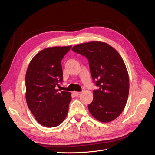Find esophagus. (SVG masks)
I'll return each mask as SVG.
<instances>
[{
    "instance_id": "1",
    "label": "esophagus",
    "mask_w": 155,
    "mask_h": 155,
    "mask_svg": "<svg viewBox=\"0 0 155 155\" xmlns=\"http://www.w3.org/2000/svg\"><path fill=\"white\" fill-rule=\"evenodd\" d=\"M73 94H74L75 96H77L80 95L81 93L80 92H76V91H74V92H73Z\"/></svg>"
}]
</instances>
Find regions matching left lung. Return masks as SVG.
<instances>
[{"mask_svg": "<svg viewBox=\"0 0 155 155\" xmlns=\"http://www.w3.org/2000/svg\"><path fill=\"white\" fill-rule=\"evenodd\" d=\"M72 50L88 59L89 67L98 90L88 109L101 122L113 121L121 114L129 92V78L122 58L110 45L92 41L73 46Z\"/></svg>", "mask_w": 155, "mask_h": 155, "instance_id": "obj_1", "label": "left lung"}]
</instances>
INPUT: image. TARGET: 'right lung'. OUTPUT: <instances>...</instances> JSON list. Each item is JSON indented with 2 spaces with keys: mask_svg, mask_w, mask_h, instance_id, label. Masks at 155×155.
Wrapping results in <instances>:
<instances>
[{
  "mask_svg": "<svg viewBox=\"0 0 155 155\" xmlns=\"http://www.w3.org/2000/svg\"><path fill=\"white\" fill-rule=\"evenodd\" d=\"M72 46L40 51L31 59L26 74V100L37 122L54 127L66 118L72 100L69 92H59L63 81L61 60Z\"/></svg>",
  "mask_w": 155,
  "mask_h": 155,
  "instance_id": "right-lung-1",
  "label": "right lung"
}]
</instances>
